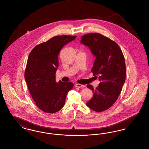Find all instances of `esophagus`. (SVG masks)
<instances>
[{
    "label": "esophagus",
    "mask_w": 149,
    "mask_h": 149,
    "mask_svg": "<svg viewBox=\"0 0 149 149\" xmlns=\"http://www.w3.org/2000/svg\"><path fill=\"white\" fill-rule=\"evenodd\" d=\"M75 86L77 88H83L84 86V85H81L80 84H75Z\"/></svg>",
    "instance_id": "1"
}]
</instances>
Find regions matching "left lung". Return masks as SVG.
I'll return each instance as SVG.
<instances>
[{
    "label": "left lung",
    "mask_w": 149,
    "mask_h": 149,
    "mask_svg": "<svg viewBox=\"0 0 149 149\" xmlns=\"http://www.w3.org/2000/svg\"><path fill=\"white\" fill-rule=\"evenodd\" d=\"M80 42L88 46L96 57L91 71L100 81L94 90L91 84L86 85L93 93L86 105L100 112L112 106L121 92L126 74L124 56L117 43L100 33L84 35Z\"/></svg>",
    "instance_id": "8db88e82"
}]
</instances>
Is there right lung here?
<instances>
[{
    "label": "right lung",
    "mask_w": 149,
    "mask_h": 149,
    "mask_svg": "<svg viewBox=\"0 0 149 149\" xmlns=\"http://www.w3.org/2000/svg\"><path fill=\"white\" fill-rule=\"evenodd\" d=\"M76 36H57L35 46L29 55L24 78L36 105L46 113L60 111L66 95L74 84L71 82H56L61 49L73 41Z\"/></svg>",
    "instance_id": "right-lung-1"
}]
</instances>
